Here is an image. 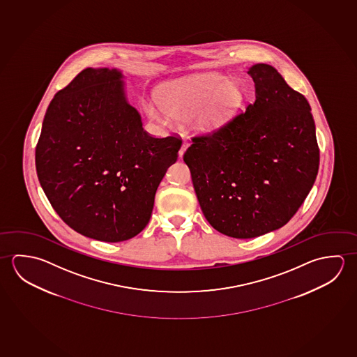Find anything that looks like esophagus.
Wrapping results in <instances>:
<instances>
[{
  "label": "esophagus",
  "mask_w": 357,
  "mask_h": 357,
  "mask_svg": "<svg viewBox=\"0 0 357 357\" xmlns=\"http://www.w3.org/2000/svg\"><path fill=\"white\" fill-rule=\"evenodd\" d=\"M188 146H190V144H188V139H183V141H182L181 147H180V151H178L180 158H181L182 155L185 153V151H186V149H188Z\"/></svg>",
  "instance_id": "1"
}]
</instances>
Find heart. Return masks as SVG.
I'll return each instance as SVG.
<instances>
[{
  "label": "heart",
  "mask_w": 357,
  "mask_h": 357,
  "mask_svg": "<svg viewBox=\"0 0 357 357\" xmlns=\"http://www.w3.org/2000/svg\"><path fill=\"white\" fill-rule=\"evenodd\" d=\"M147 112L158 121H188L202 132H212L226 125L241 107L245 89L238 81L221 73H204L163 86Z\"/></svg>",
  "instance_id": "1"
}]
</instances>
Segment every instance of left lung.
Segmentation results:
<instances>
[{
  "label": "left lung",
  "mask_w": 357,
  "mask_h": 357,
  "mask_svg": "<svg viewBox=\"0 0 357 357\" xmlns=\"http://www.w3.org/2000/svg\"><path fill=\"white\" fill-rule=\"evenodd\" d=\"M248 75L255 103L216 131L192 137L183 153L206 220L235 238L287 224L314 186L320 163L306 97L266 63Z\"/></svg>",
  "instance_id": "obj_1"
}]
</instances>
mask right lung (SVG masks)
Returning a JSON list of instances; mask_svg holds the SVG:
<instances>
[{
    "instance_id": "1",
    "label": "right lung",
    "mask_w": 357,
    "mask_h": 357,
    "mask_svg": "<svg viewBox=\"0 0 357 357\" xmlns=\"http://www.w3.org/2000/svg\"><path fill=\"white\" fill-rule=\"evenodd\" d=\"M181 139H155L117 70L85 68L50 102L36 146L43 192L65 224L98 241L144 230Z\"/></svg>"
}]
</instances>
